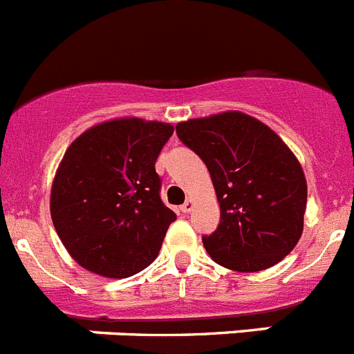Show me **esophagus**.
Here are the masks:
<instances>
[{
  "label": "esophagus",
  "instance_id": "1",
  "mask_svg": "<svg viewBox=\"0 0 354 354\" xmlns=\"http://www.w3.org/2000/svg\"><path fill=\"white\" fill-rule=\"evenodd\" d=\"M192 207H194V203L190 201V199H187V201L183 203V205H181V207H180V210L183 212V214H189V212L192 210Z\"/></svg>",
  "mask_w": 354,
  "mask_h": 354
}]
</instances>
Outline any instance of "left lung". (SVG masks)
<instances>
[{
	"label": "left lung",
	"instance_id": "8db88e82",
	"mask_svg": "<svg viewBox=\"0 0 354 354\" xmlns=\"http://www.w3.org/2000/svg\"><path fill=\"white\" fill-rule=\"evenodd\" d=\"M176 135L205 162L219 201V226L203 235L208 254L241 272L287 257L303 233L306 180L283 140L241 112L180 122Z\"/></svg>",
	"mask_w": 354,
	"mask_h": 354
}]
</instances>
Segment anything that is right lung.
<instances>
[{
    "label": "right lung",
    "instance_id": "obj_1",
    "mask_svg": "<svg viewBox=\"0 0 354 354\" xmlns=\"http://www.w3.org/2000/svg\"><path fill=\"white\" fill-rule=\"evenodd\" d=\"M173 126L115 119L67 147L51 187V219L76 262L106 278H128L158 254L176 214L160 198L155 162Z\"/></svg>",
    "mask_w": 354,
    "mask_h": 354
}]
</instances>
